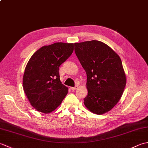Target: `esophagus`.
<instances>
[{"label":"esophagus","instance_id":"34e87169","mask_svg":"<svg viewBox=\"0 0 148 148\" xmlns=\"http://www.w3.org/2000/svg\"><path fill=\"white\" fill-rule=\"evenodd\" d=\"M78 88V86H74V87H71V89L72 90H76L77 88Z\"/></svg>","mask_w":148,"mask_h":148}]
</instances>
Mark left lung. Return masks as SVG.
Listing matches in <instances>:
<instances>
[{
	"instance_id": "1",
	"label": "left lung",
	"mask_w": 148,
	"mask_h": 148,
	"mask_svg": "<svg viewBox=\"0 0 148 148\" xmlns=\"http://www.w3.org/2000/svg\"><path fill=\"white\" fill-rule=\"evenodd\" d=\"M74 50L87 76L84 106L96 114L111 111L127 83L120 57L108 45L96 40L74 43Z\"/></svg>"
}]
</instances>
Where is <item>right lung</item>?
<instances>
[{
    "instance_id": "obj_1",
    "label": "right lung",
    "mask_w": 148,
    "mask_h": 148,
    "mask_svg": "<svg viewBox=\"0 0 148 148\" xmlns=\"http://www.w3.org/2000/svg\"><path fill=\"white\" fill-rule=\"evenodd\" d=\"M74 51L73 43L56 42L39 48L28 62L23 77L24 92L37 111L51 112L68 93L62 84L59 67Z\"/></svg>"
}]
</instances>
